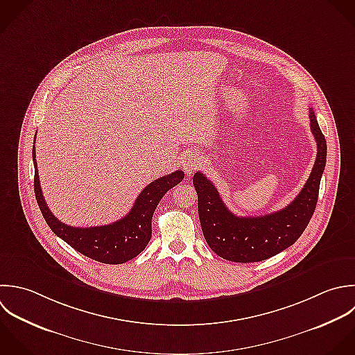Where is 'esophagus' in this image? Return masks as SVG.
<instances>
[{
    "mask_svg": "<svg viewBox=\"0 0 355 355\" xmlns=\"http://www.w3.org/2000/svg\"><path fill=\"white\" fill-rule=\"evenodd\" d=\"M202 166V156L198 152H191L189 155H187L182 160V168L187 174H192L193 171H196L199 167Z\"/></svg>",
    "mask_w": 355,
    "mask_h": 355,
    "instance_id": "esophagus-1",
    "label": "esophagus"
}]
</instances>
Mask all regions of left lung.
Listing matches in <instances>:
<instances>
[{"instance_id":"left-lung-1","label":"left lung","mask_w":355,"mask_h":355,"mask_svg":"<svg viewBox=\"0 0 355 355\" xmlns=\"http://www.w3.org/2000/svg\"><path fill=\"white\" fill-rule=\"evenodd\" d=\"M310 127L317 141L313 171L296 199L279 211L238 217L227 209L214 184L203 173L193 175L202 231L216 254L234 263L263 261L284 252L302 236L314 214L327 164V141L313 109Z\"/></svg>"}]
</instances>
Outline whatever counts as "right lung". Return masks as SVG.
Returning <instances> with one entry per match:
<instances>
[{
  "label": "right lung",
  "mask_w": 355,
  "mask_h": 355,
  "mask_svg": "<svg viewBox=\"0 0 355 355\" xmlns=\"http://www.w3.org/2000/svg\"><path fill=\"white\" fill-rule=\"evenodd\" d=\"M33 162L34 193L48 227L74 250L103 264H123L146 248L152 238V217L160 199L184 178L181 170L160 177L144 188L125 217L107 225L80 228L60 223L48 209L40 187L34 146Z\"/></svg>",
  "instance_id": "add662e5"
}]
</instances>
